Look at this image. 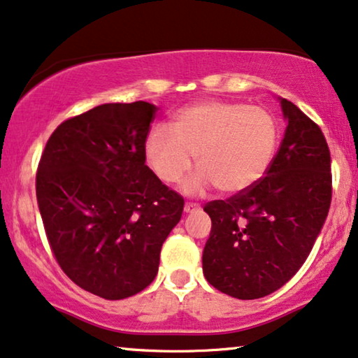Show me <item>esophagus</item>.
I'll list each match as a JSON object with an SVG mask.
<instances>
[{
	"label": "esophagus",
	"mask_w": 358,
	"mask_h": 358,
	"mask_svg": "<svg viewBox=\"0 0 358 358\" xmlns=\"http://www.w3.org/2000/svg\"><path fill=\"white\" fill-rule=\"evenodd\" d=\"M198 209H199L198 203H192V201L185 203V211L187 213H194V211H198Z\"/></svg>",
	"instance_id": "esophagus-1"
}]
</instances>
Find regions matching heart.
Listing matches in <instances>:
<instances>
[{"mask_svg":"<svg viewBox=\"0 0 358 358\" xmlns=\"http://www.w3.org/2000/svg\"><path fill=\"white\" fill-rule=\"evenodd\" d=\"M171 132L157 126L145 139V159L166 185H176L192 170L188 193L216 187L236 194L254 187L268 171L280 142L278 119L268 108L208 99L180 109Z\"/></svg>","mask_w":358,"mask_h":358,"instance_id":"obj_1","label":"heart"}]
</instances>
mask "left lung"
Returning <instances> with one entry per match:
<instances>
[{"label": "left lung", "mask_w": 358, "mask_h": 358, "mask_svg": "<svg viewBox=\"0 0 358 358\" xmlns=\"http://www.w3.org/2000/svg\"><path fill=\"white\" fill-rule=\"evenodd\" d=\"M282 109L288 126L265 176L245 192L204 204L211 217L204 276L232 298H264L289 282L331 206V152L321 127L288 99Z\"/></svg>", "instance_id": "left-lung-1"}]
</instances>
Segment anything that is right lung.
<instances>
[{
    "label": "right lung",
    "mask_w": 358,
    "mask_h": 358,
    "mask_svg": "<svg viewBox=\"0 0 358 358\" xmlns=\"http://www.w3.org/2000/svg\"><path fill=\"white\" fill-rule=\"evenodd\" d=\"M157 108L109 103L66 119L47 141L36 194L57 264L104 299L134 296L154 282L160 249L185 199L145 165Z\"/></svg>",
    "instance_id": "add662e5"
}]
</instances>
